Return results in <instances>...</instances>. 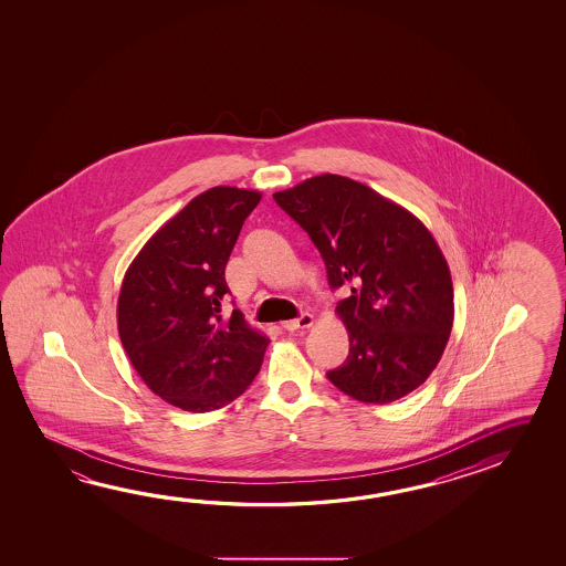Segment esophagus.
Wrapping results in <instances>:
<instances>
[{"mask_svg": "<svg viewBox=\"0 0 566 566\" xmlns=\"http://www.w3.org/2000/svg\"><path fill=\"white\" fill-rule=\"evenodd\" d=\"M312 324H314V316L312 314H302L296 319H287L282 326L286 327L287 332H296V329H306Z\"/></svg>", "mask_w": 566, "mask_h": 566, "instance_id": "34e87169", "label": "esophagus"}]
</instances>
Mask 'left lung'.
Here are the masks:
<instances>
[{
    "label": "left lung",
    "mask_w": 566,
    "mask_h": 566,
    "mask_svg": "<svg viewBox=\"0 0 566 566\" xmlns=\"http://www.w3.org/2000/svg\"><path fill=\"white\" fill-rule=\"evenodd\" d=\"M326 262L329 286H349L336 314L349 337L334 386L361 403L411 394L436 369L453 327V282L426 224L357 180L319 175L274 192Z\"/></svg>",
    "instance_id": "left-lung-1"
}]
</instances>
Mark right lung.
<instances>
[{
	"label": "right lung",
	"instance_id": "add662e5",
	"mask_svg": "<svg viewBox=\"0 0 566 566\" xmlns=\"http://www.w3.org/2000/svg\"><path fill=\"white\" fill-rule=\"evenodd\" d=\"M262 195L214 187L167 220L130 262L120 284V344L140 379L170 406L205 413L249 389L269 337L239 310L220 314L224 269Z\"/></svg>",
	"mask_w": 566,
	"mask_h": 566
}]
</instances>
